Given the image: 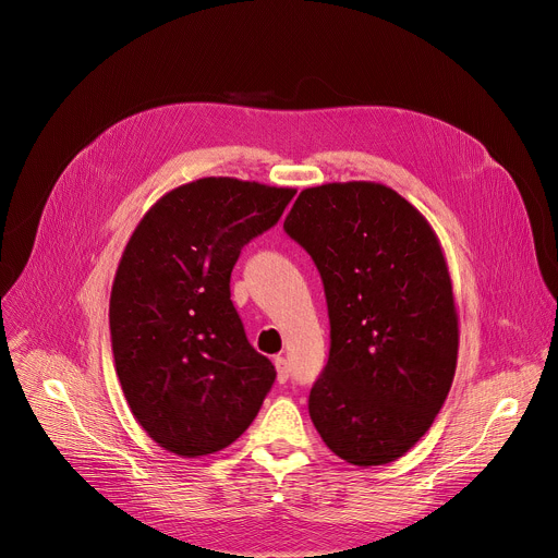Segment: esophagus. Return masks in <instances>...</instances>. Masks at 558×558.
<instances>
[{
	"mask_svg": "<svg viewBox=\"0 0 558 558\" xmlns=\"http://www.w3.org/2000/svg\"><path fill=\"white\" fill-rule=\"evenodd\" d=\"M274 364H276V371H278V381L284 384V381L289 379V373H291V371H289V362L278 355V357L274 360Z\"/></svg>",
	"mask_w": 558,
	"mask_h": 558,
	"instance_id": "obj_1",
	"label": "esophagus"
}]
</instances>
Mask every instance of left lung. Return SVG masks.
Wrapping results in <instances>:
<instances>
[{"label":"left lung","mask_w":558,"mask_h":558,"mask_svg":"<svg viewBox=\"0 0 558 558\" xmlns=\"http://www.w3.org/2000/svg\"><path fill=\"white\" fill-rule=\"evenodd\" d=\"M284 231L320 271L331 349L308 395L323 441L353 465L407 454L441 411L459 323L441 245L395 190L351 181L300 192Z\"/></svg>","instance_id":"left-lung-1"}]
</instances>
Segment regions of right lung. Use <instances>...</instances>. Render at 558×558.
<instances>
[{
    "instance_id": "add662e5",
    "label": "right lung",
    "mask_w": 558,
    "mask_h": 558,
    "mask_svg": "<svg viewBox=\"0 0 558 558\" xmlns=\"http://www.w3.org/2000/svg\"><path fill=\"white\" fill-rule=\"evenodd\" d=\"M293 196L207 177L158 198L130 235L110 295L114 368L134 420L174 454L233 444L276 379L245 336L229 278Z\"/></svg>"
}]
</instances>
